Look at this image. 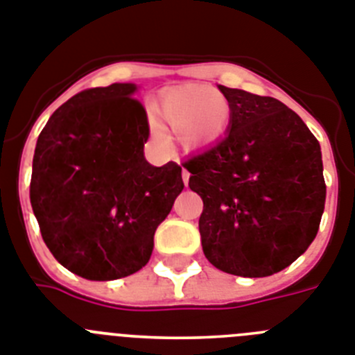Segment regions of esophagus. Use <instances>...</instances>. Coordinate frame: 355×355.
<instances>
[{
    "label": "esophagus",
    "instance_id": "esophagus-1",
    "mask_svg": "<svg viewBox=\"0 0 355 355\" xmlns=\"http://www.w3.org/2000/svg\"><path fill=\"white\" fill-rule=\"evenodd\" d=\"M181 178H183V183L189 184V180H190V172L187 171V168H183V172H181Z\"/></svg>",
    "mask_w": 355,
    "mask_h": 355
}]
</instances>
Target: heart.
Instances as JSON below:
<instances>
[{"label": "heart", "mask_w": 355, "mask_h": 355, "mask_svg": "<svg viewBox=\"0 0 355 355\" xmlns=\"http://www.w3.org/2000/svg\"><path fill=\"white\" fill-rule=\"evenodd\" d=\"M162 113L187 148L219 141L232 120L228 100L208 86H183L168 91L162 100ZM153 129L159 140H166L159 123H153Z\"/></svg>", "instance_id": "obj_1"}]
</instances>
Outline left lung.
<instances>
[{"label":"left lung","mask_w":355,"mask_h":355,"mask_svg":"<svg viewBox=\"0 0 355 355\" xmlns=\"http://www.w3.org/2000/svg\"><path fill=\"white\" fill-rule=\"evenodd\" d=\"M219 89L232 109L230 132L183 163L202 199V251L224 272L269 277L316 237L327 193L322 148L280 100Z\"/></svg>","instance_id":"8db88e82"}]
</instances>
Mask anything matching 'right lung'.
Instances as JSON below:
<instances>
[{
    "label": "right lung",
    "instance_id": "1",
    "mask_svg": "<svg viewBox=\"0 0 355 355\" xmlns=\"http://www.w3.org/2000/svg\"><path fill=\"white\" fill-rule=\"evenodd\" d=\"M135 84L77 93L35 145L30 202L51 255L87 280L140 271L183 190L181 166L145 159L147 111Z\"/></svg>",
    "mask_w": 355,
    "mask_h": 355
}]
</instances>
